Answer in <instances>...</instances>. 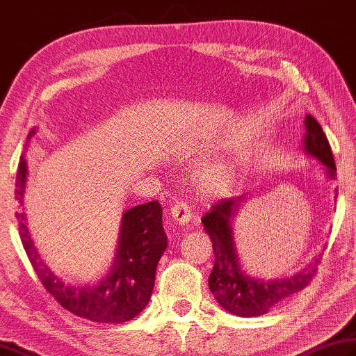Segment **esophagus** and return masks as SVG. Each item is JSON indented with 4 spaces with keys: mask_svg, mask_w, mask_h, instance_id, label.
I'll list each match as a JSON object with an SVG mask.
<instances>
[{
    "mask_svg": "<svg viewBox=\"0 0 356 356\" xmlns=\"http://www.w3.org/2000/svg\"><path fill=\"white\" fill-rule=\"evenodd\" d=\"M170 216L174 222V225L182 227V228L190 227L193 222L197 220L196 216L190 211V205H188L186 202H176L171 208Z\"/></svg>",
    "mask_w": 356,
    "mask_h": 356,
    "instance_id": "34e87169",
    "label": "esophagus"
}]
</instances>
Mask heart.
I'll use <instances>...</instances> for the list:
<instances>
[{
  "instance_id": "heart-1",
  "label": "heart",
  "mask_w": 356,
  "mask_h": 356,
  "mask_svg": "<svg viewBox=\"0 0 356 356\" xmlns=\"http://www.w3.org/2000/svg\"><path fill=\"white\" fill-rule=\"evenodd\" d=\"M233 170L227 165H218L200 176V188L207 193H224L233 184Z\"/></svg>"
}]
</instances>
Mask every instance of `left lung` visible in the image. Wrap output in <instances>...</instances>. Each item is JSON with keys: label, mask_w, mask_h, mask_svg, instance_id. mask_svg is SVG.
I'll return each instance as SVG.
<instances>
[{"label": "left lung", "mask_w": 356, "mask_h": 356, "mask_svg": "<svg viewBox=\"0 0 356 356\" xmlns=\"http://www.w3.org/2000/svg\"><path fill=\"white\" fill-rule=\"evenodd\" d=\"M305 136L302 149L305 154L315 157L324 166L327 177L337 180V165L332 148L315 118L305 115ZM243 196L222 199L211 207L202 224L210 236L214 250V267L208 280L214 299L220 307L236 316H261L284 301L307 287L316 275L321 257H315L304 270L281 280H256L242 270L233 238V218Z\"/></svg>", "instance_id": "1"}]
</instances>
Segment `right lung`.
Wrapping results in <instances>:
<instances>
[{
	"label": "right lung",
	"instance_id": "right-lung-1",
	"mask_svg": "<svg viewBox=\"0 0 356 356\" xmlns=\"http://www.w3.org/2000/svg\"><path fill=\"white\" fill-rule=\"evenodd\" d=\"M32 129L27 140L35 136ZM27 163L21 156L18 163L15 196L23 205ZM18 233L26 254L41 284L57 302L80 318L92 323L117 324L131 321L140 313L152 295L156 268L168 245L162 225V207L157 200L137 205L123 213L118 245L113 267L99 284L74 287L63 282L41 259L26 227V214L17 213Z\"/></svg>",
	"mask_w": 356,
	"mask_h": 356
}]
</instances>
